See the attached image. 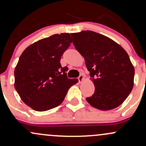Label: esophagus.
Listing matches in <instances>:
<instances>
[{"label": "esophagus", "instance_id": "esophagus-1", "mask_svg": "<svg viewBox=\"0 0 146 146\" xmlns=\"http://www.w3.org/2000/svg\"><path fill=\"white\" fill-rule=\"evenodd\" d=\"M78 80H79V82H82L84 80V75L82 74L80 75V76L78 77Z\"/></svg>", "mask_w": 146, "mask_h": 146}]
</instances>
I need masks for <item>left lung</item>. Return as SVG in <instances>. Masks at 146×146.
Here are the masks:
<instances>
[{"label": "left lung", "instance_id": "8db88e82", "mask_svg": "<svg viewBox=\"0 0 146 146\" xmlns=\"http://www.w3.org/2000/svg\"><path fill=\"white\" fill-rule=\"evenodd\" d=\"M75 48L84 58L95 84L94 94L86 98L102 110L117 108L128 98L134 85L135 68L128 53L108 37L92 31L71 33Z\"/></svg>", "mask_w": 146, "mask_h": 146}]
</instances>
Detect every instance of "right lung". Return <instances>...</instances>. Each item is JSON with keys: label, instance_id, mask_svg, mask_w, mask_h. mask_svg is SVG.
<instances>
[{"label": "right lung", "instance_id": "1", "mask_svg": "<svg viewBox=\"0 0 146 146\" xmlns=\"http://www.w3.org/2000/svg\"><path fill=\"white\" fill-rule=\"evenodd\" d=\"M72 42L69 33L55 34L28 46L15 68L14 86L21 100L37 111L59 106L68 88L78 82L66 75L60 59Z\"/></svg>", "mask_w": 146, "mask_h": 146}]
</instances>
